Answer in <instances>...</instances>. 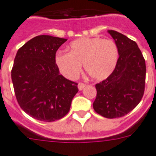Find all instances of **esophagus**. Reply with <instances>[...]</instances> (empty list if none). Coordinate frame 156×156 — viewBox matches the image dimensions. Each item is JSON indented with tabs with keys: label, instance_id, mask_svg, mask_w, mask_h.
Returning <instances> with one entry per match:
<instances>
[{
	"label": "esophagus",
	"instance_id": "1",
	"mask_svg": "<svg viewBox=\"0 0 156 156\" xmlns=\"http://www.w3.org/2000/svg\"><path fill=\"white\" fill-rule=\"evenodd\" d=\"M85 87H86V85H85L84 83H82V82H81V83H78V88L79 90H82Z\"/></svg>",
	"mask_w": 156,
	"mask_h": 156
}]
</instances>
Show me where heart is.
I'll return each instance as SVG.
<instances>
[{"label": "heart", "instance_id": "b5f03b06", "mask_svg": "<svg viewBox=\"0 0 156 156\" xmlns=\"http://www.w3.org/2000/svg\"><path fill=\"white\" fill-rule=\"evenodd\" d=\"M118 57V48L112 40L86 37L71 42L70 52L58 51L55 62L60 71L69 79L78 78L83 63L90 78L101 81L114 70Z\"/></svg>", "mask_w": 156, "mask_h": 156}]
</instances>
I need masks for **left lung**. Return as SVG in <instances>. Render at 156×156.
<instances>
[{"label":"left lung","mask_w":156,"mask_h":156,"mask_svg":"<svg viewBox=\"0 0 156 156\" xmlns=\"http://www.w3.org/2000/svg\"><path fill=\"white\" fill-rule=\"evenodd\" d=\"M108 32L119 51L116 66L105 80L96 84L95 112L112 119L126 115L136 108L144 93L146 65L136 43L113 30Z\"/></svg>","instance_id":"obj_1"}]
</instances>
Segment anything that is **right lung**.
<instances>
[{
  "label": "right lung",
  "mask_w": 156,
  "mask_h": 156,
  "mask_svg": "<svg viewBox=\"0 0 156 156\" xmlns=\"http://www.w3.org/2000/svg\"><path fill=\"white\" fill-rule=\"evenodd\" d=\"M66 39L41 35L18 50L11 72L16 100L26 113L51 122L67 114L78 84L60 74L55 54Z\"/></svg>",
  "instance_id": "obj_1"
}]
</instances>
